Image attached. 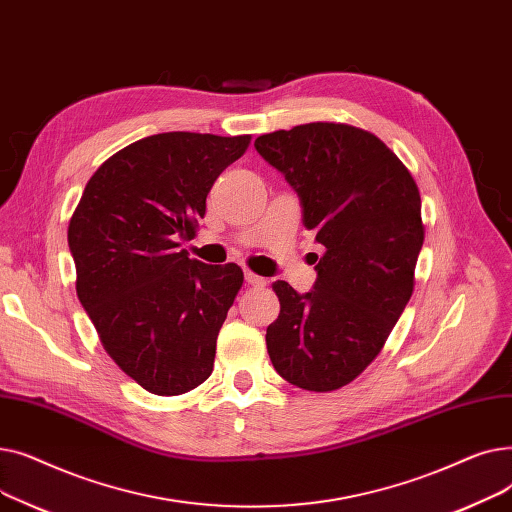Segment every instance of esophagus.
<instances>
[{"instance_id": "esophagus-1", "label": "esophagus", "mask_w": 512, "mask_h": 512, "mask_svg": "<svg viewBox=\"0 0 512 512\" xmlns=\"http://www.w3.org/2000/svg\"><path fill=\"white\" fill-rule=\"evenodd\" d=\"M245 282H247L249 286H255V288H263V286L267 284L265 278H261V276L253 274V272H245Z\"/></svg>"}]
</instances>
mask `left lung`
<instances>
[{"label": "left lung", "mask_w": 512, "mask_h": 512, "mask_svg": "<svg viewBox=\"0 0 512 512\" xmlns=\"http://www.w3.org/2000/svg\"><path fill=\"white\" fill-rule=\"evenodd\" d=\"M255 149L284 174L305 228L326 247L309 292L274 282L280 315L267 326V353L286 382L338 390L378 357L411 299L423 247L419 188L375 134L348 124L261 134Z\"/></svg>", "instance_id": "left-lung-1"}]
</instances>
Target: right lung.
<instances>
[{"instance_id": "add662e5", "label": "right lung", "mask_w": 512, "mask_h": 512, "mask_svg": "<svg viewBox=\"0 0 512 512\" xmlns=\"http://www.w3.org/2000/svg\"><path fill=\"white\" fill-rule=\"evenodd\" d=\"M249 143V134L145 137L103 161L70 218L78 301L107 355L151 394H184L213 371L242 270L191 259L178 240L195 236L213 182Z\"/></svg>"}]
</instances>
